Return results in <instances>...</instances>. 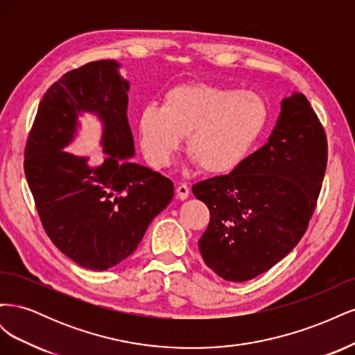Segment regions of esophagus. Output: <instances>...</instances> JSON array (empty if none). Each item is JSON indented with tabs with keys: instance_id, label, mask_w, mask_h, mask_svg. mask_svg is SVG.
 Listing matches in <instances>:
<instances>
[{
	"instance_id": "1",
	"label": "esophagus",
	"mask_w": 355,
	"mask_h": 355,
	"mask_svg": "<svg viewBox=\"0 0 355 355\" xmlns=\"http://www.w3.org/2000/svg\"><path fill=\"white\" fill-rule=\"evenodd\" d=\"M176 197L179 200H187L189 197V188L187 184H180L176 188Z\"/></svg>"
}]
</instances>
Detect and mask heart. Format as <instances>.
Masks as SVG:
<instances>
[{"label": "heart", "instance_id": "b5f03b06", "mask_svg": "<svg viewBox=\"0 0 355 355\" xmlns=\"http://www.w3.org/2000/svg\"><path fill=\"white\" fill-rule=\"evenodd\" d=\"M259 94L206 83L170 89L161 108L149 105L139 116L144 153L155 166L173 159L182 137L202 173L219 175L237 167L266 124Z\"/></svg>", "mask_w": 355, "mask_h": 355}]
</instances>
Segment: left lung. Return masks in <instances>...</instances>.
Returning <instances> with one entry per match:
<instances>
[{"instance_id": "8db88e82", "label": "left lung", "mask_w": 355, "mask_h": 355, "mask_svg": "<svg viewBox=\"0 0 355 355\" xmlns=\"http://www.w3.org/2000/svg\"><path fill=\"white\" fill-rule=\"evenodd\" d=\"M327 166V137L302 93L282 102L268 144L230 175L197 182L210 222L198 240L213 272L247 282L280 262L304 237Z\"/></svg>"}]
</instances>
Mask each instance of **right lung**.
Wrapping results in <instances>:
<instances>
[{
  "label": "right lung",
  "mask_w": 355,
  "mask_h": 355,
  "mask_svg": "<svg viewBox=\"0 0 355 355\" xmlns=\"http://www.w3.org/2000/svg\"><path fill=\"white\" fill-rule=\"evenodd\" d=\"M115 60L72 69L50 85L38 105L25 146V176L49 239L69 259L103 271L130 256L146 228L173 198V182L125 161L135 155L127 120L128 83ZM96 112L104 121L110 159L90 168L62 151L76 114Z\"/></svg>",
  "instance_id": "add662e5"
}]
</instances>
